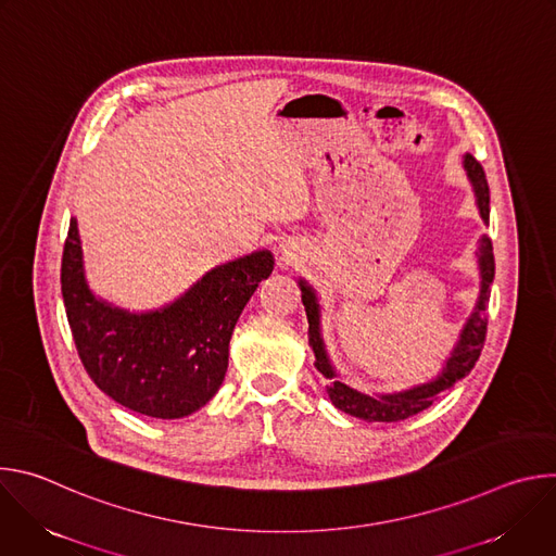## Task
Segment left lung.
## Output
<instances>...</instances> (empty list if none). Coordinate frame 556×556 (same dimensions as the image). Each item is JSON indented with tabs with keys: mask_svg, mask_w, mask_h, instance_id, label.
Here are the masks:
<instances>
[{
	"mask_svg": "<svg viewBox=\"0 0 556 556\" xmlns=\"http://www.w3.org/2000/svg\"><path fill=\"white\" fill-rule=\"evenodd\" d=\"M464 172L466 178L472 187L475 193V204L480 208V215L484 219V224H489V215H491V195H489V182L484 176L482 165L475 161L470 153L464 155ZM478 266H480V294L478 301H475L472 312L468 314V319L464 324V328L459 330V339L453 345L448 358L444 361L440 374L435 378H431L429 382L403 389V391H391V393H363L358 389H352L350 384H345L330 356L326 350V341H324V332H321V305H319V296H316L314 288L305 281L299 279V288H301V301L305 305V314H307V343L314 352V367L319 369L326 378H328V395L337 409L367 420V422H399V420H407L420 412H425L427 407L433 405V401L438 399V393L453 387L457 380H462L464 376L470 374V369L478 363L482 348H484V339H486V326H489V316H486V307H489V296H491V283L495 279V257H493V244L491 237L482 235L478 242Z\"/></svg>",
	"mask_w": 556,
	"mask_h": 556,
	"instance_id": "1",
	"label": "left lung"
}]
</instances>
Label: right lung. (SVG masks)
Segmentation results:
<instances>
[{
    "label": "right lung",
    "instance_id": "right-lung-1",
    "mask_svg": "<svg viewBox=\"0 0 556 556\" xmlns=\"http://www.w3.org/2000/svg\"><path fill=\"white\" fill-rule=\"evenodd\" d=\"M273 268V253L255 251L215 266L163 307L129 312L92 292L72 217L61 292L78 356L118 405L163 420L191 416L217 393L235 324Z\"/></svg>",
    "mask_w": 556,
    "mask_h": 556
}]
</instances>
